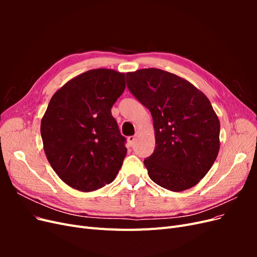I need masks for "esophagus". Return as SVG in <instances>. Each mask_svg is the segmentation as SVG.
Segmentation results:
<instances>
[{
    "mask_svg": "<svg viewBox=\"0 0 257 257\" xmlns=\"http://www.w3.org/2000/svg\"><path fill=\"white\" fill-rule=\"evenodd\" d=\"M135 141H136V137L135 136H130L127 138V143H128V146L132 147L134 144H135Z\"/></svg>",
    "mask_w": 257,
    "mask_h": 257,
    "instance_id": "obj_1",
    "label": "esophagus"
}]
</instances>
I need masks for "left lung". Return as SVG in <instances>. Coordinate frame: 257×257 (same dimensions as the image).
<instances>
[{"mask_svg":"<svg viewBox=\"0 0 257 257\" xmlns=\"http://www.w3.org/2000/svg\"><path fill=\"white\" fill-rule=\"evenodd\" d=\"M127 88L150 110L155 149L144 161L162 188H193L213 165L220 150V121L203 92L188 80L159 68L126 74Z\"/></svg>","mask_w":257,"mask_h":257,"instance_id":"obj_1","label":"left lung"}]
</instances>
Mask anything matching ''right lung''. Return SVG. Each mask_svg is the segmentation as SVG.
Instances as JSON below:
<instances>
[{"label": "right lung", "mask_w": 257, "mask_h": 257, "mask_svg": "<svg viewBox=\"0 0 257 257\" xmlns=\"http://www.w3.org/2000/svg\"><path fill=\"white\" fill-rule=\"evenodd\" d=\"M125 74L96 68L67 81L51 97L41 122L44 151L71 188L92 192L111 183L127 149L111 114Z\"/></svg>", "instance_id": "obj_1"}]
</instances>
